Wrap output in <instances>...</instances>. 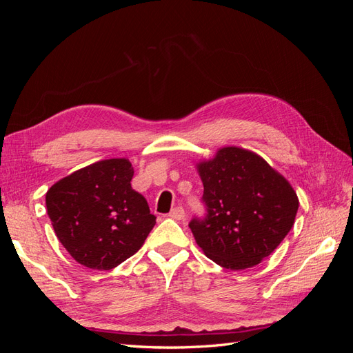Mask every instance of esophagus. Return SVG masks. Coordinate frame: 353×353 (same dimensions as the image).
I'll use <instances>...</instances> for the list:
<instances>
[{
	"label": "esophagus",
	"mask_w": 353,
	"mask_h": 353,
	"mask_svg": "<svg viewBox=\"0 0 353 353\" xmlns=\"http://www.w3.org/2000/svg\"><path fill=\"white\" fill-rule=\"evenodd\" d=\"M168 216L175 219V221H181V219L185 218V210H184L183 208H179V206H178V208H174L172 210L169 212Z\"/></svg>",
	"instance_id": "obj_1"
}]
</instances>
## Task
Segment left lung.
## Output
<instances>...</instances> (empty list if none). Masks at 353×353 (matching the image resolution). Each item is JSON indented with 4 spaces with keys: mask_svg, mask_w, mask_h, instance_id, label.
Returning a JSON list of instances; mask_svg holds the SVG:
<instances>
[{
    "mask_svg": "<svg viewBox=\"0 0 353 353\" xmlns=\"http://www.w3.org/2000/svg\"><path fill=\"white\" fill-rule=\"evenodd\" d=\"M205 216L188 227L209 259L245 270L270 256L292 230L299 200L287 179L265 160L239 147L221 148L199 165Z\"/></svg>",
    "mask_w": 353,
    "mask_h": 353,
    "instance_id": "obj_1",
    "label": "left lung"
}]
</instances>
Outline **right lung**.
<instances>
[{
  "label": "right lung",
  "mask_w": 353,
  "mask_h": 353,
  "mask_svg": "<svg viewBox=\"0 0 353 353\" xmlns=\"http://www.w3.org/2000/svg\"><path fill=\"white\" fill-rule=\"evenodd\" d=\"M134 169L126 159L82 168L52 185L47 213L60 243L81 265L112 270L138 252L156 216L131 187Z\"/></svg>",
  "instance_id": "add662e5"
}]
</instances>
